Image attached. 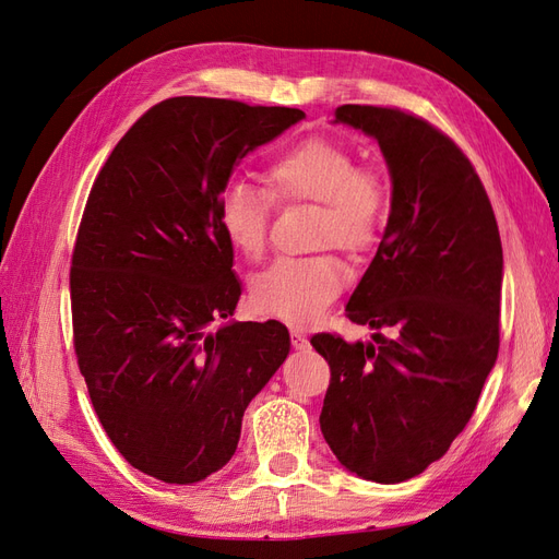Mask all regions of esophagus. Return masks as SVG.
Returning <instances> with one entry per match:
<instances>
[{
    "label": "esophagus",
    "mask_w": 559,
    "mask_h": 559,
    "mask_svg": "<svg viewBox=\"0 0 559 559\" xmlns=\"http://www.w3.org/2000/svg\"><path fill=\"white\" fill-rule=\"evenodd\" d=\"M292 345H294V349H310L308 335H302L300 331H292Z\"/></svg>",
    "instance_id": "34e87169"
}]
</instances>
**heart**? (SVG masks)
<instances>
[{"instance_id":"1","label":"heart","mask_w":559,"mask_h":559,"mask_svg":"<svg viewBox=\"0 0 559 559\" xmlns=\"http://www.w3.org/2000/svg\"><path fill=\"white\" fill-rule=\"evenodd\" d=\"M263 179L270 197L259 186L230 181L216 200L222 233L247 259H259L265 249L270 198L317 202L312 245L364 251L378 242L389 212L386 186L376 173L359 170L345 146L319 138L298 142L267 163ZM345 284L347 270L331 253L280 257L253 277L249 296L257 312L308 326Z\"/></svg>"}]
</instances>
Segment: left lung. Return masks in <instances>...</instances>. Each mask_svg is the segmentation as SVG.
<instances>
[{
	"instance_id": "8db88e82",
	"label": "left lung",
	"mask_w": 559,
	"mask_h": 559,
	"mask_svg": "<svg viewBox=\"0 0 559 559\" xmlns=\"http://www.w3.org/2000/svg\"><path fill=\"white\" fill-rule=\"evenodd\" d=\"M333 123L380 144L392 210L345 308L373 341H310L331 366L319 425L347 471L392 485L441 460L476 411L499 352L501 238L480 177L441 130L368 105L337 107Z\"/></svg>"
}]
</instances>
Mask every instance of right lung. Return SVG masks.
<instances>
[{"instance_id": "obj_1", "label": "right lung", "mask_w": 559, "mask_h": 559, "mask_svg": "<svg viewBox=\"0 0 559 559\" xmlns=\"http://www.w3.org/2000/svg\"><path fill=\"white\" fill-rule=\"evenodd\" d=\"M289 107L170 97L99 170L76 235L74 349L126 462L170 485L224 468L242 415L289 354L275 319L226 321L242 286L216 200L240 160L302 121Z\"/></svg>"}]
</instances>
